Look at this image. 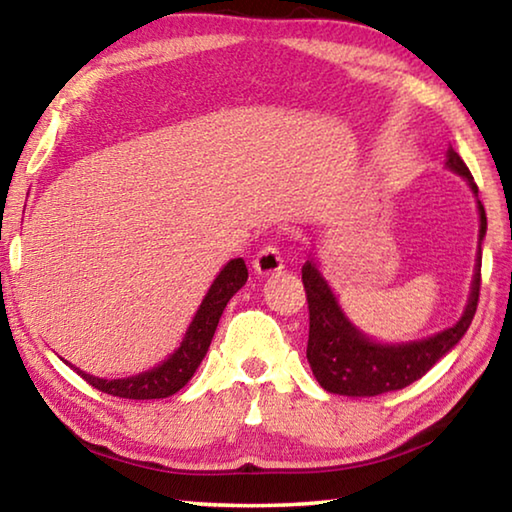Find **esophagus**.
I'll return each mask as SVG.
<instances>
[{
    "label": "esophagus",
    "mask_w": 512,
    "mask_h": 512,
    "mask_svg": "<svg viewBox=\"0 0 512 512\" xmlns=\"http://www.w3.org/2000/svg\"><path fill=\"white\" fill-rule=\"evenodd\" d=\"M253 266H255V271L259 273V275H273V273H280L282 271V255H280V250H277L273 244H268V246H264L262 250H259V253L255 255V259H253Z\"/></svg>",
    "instance_id": "1"
}]
</instances>
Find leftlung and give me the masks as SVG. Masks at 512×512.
I'll list each match as a JSON object with an SVG mask.
<instances>
[{
    "label": "left lung",
    "mask_w": 512,
    "mask_h": 512,
    "mask_svg": "<svg viewBox=\"0 0 512 512\" xmlns=\"http://www.w3.org/2000/svg\"><path fill=\"white\" fill-rule=\"evenodd\" d=\"M447 167L467 180L474 196H479L470 169L465 167L452 146L447 151ZM479 262H476L472 293L467 300L461 320L454 327L445 329L429 339L402 343V345H381L363 336L354 327L336 302L332 289L327 287L323 275L318 273L316 264L305 262L302 266V284H305L307 305H309V341H307V361L318 384L327 393L348 395V397H372L381 393L400 391V388L413 384L415 379L436 366L438 359L454 348L463 339L470 327L479 305L481 289V241L485 237V210L479 201Z\"/></svg>",
    "instance_id": "obj_1"
}]
</instances>
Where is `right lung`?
I'll return each instance as SVG.
<instances>
[{"mask_svg": "<svg viewBox=\"0 0 512 512\" xmlns=\"http://www.w3.org/2000/svg\"><path fill=\"white\" fill-rule=\"evenodd\" d=\"M246 280L248 268L244 259L237 257L225 264L223 271L216 275L207 296L203 298L201 307H198L192 325H189L185 339L180 343V348L173 352L167 361H162L158 368L146 370L142 375L126 379H99L79 368L74 370L79 372L90 386L97 388V391L108 393L112 397H124V400H160V397L178 393L180 388L194 377L196 368L201 366L225 305H228L230 298L244 287Z\"/></svg>", "mask_w": 512, "mask_h": 512, "instance_id": "obj_1", "label": "right lung"}]
</instances>
